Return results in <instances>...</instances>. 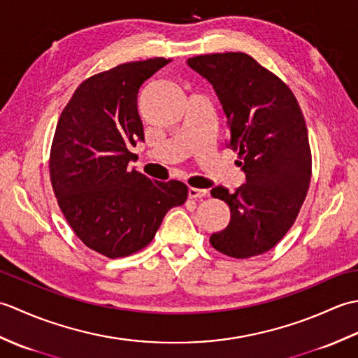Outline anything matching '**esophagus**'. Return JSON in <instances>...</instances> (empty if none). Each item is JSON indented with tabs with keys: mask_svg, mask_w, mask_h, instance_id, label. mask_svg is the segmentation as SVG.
<instances>
[{
	"mask_svg": "<svg viewBox=\"0 0 358 358\" xmlns=\"http://www.w3.org/2000/svg\"><path fill=\"white\" fill-rule=\"evenodd\" d=\"M187 194L191 199H203V196L209 195L208 189H196V187H189L187 189Z\"/></svg>",
	"mask_w": 358,
	"mask_h": 358,
	"instance_id": "esophagus-1",
	"label": "esophagus"
}]
</instances>
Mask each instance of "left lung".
<instances>
[{
	"mask_svg": "<svg viewBox=\"0 0 358 358\" xmlns=\"http://www.w3.org/2000/svg\"><path fill=\"white\" fill-rule=\"evenodd\" d=\"M215 90L229 123L226 146L246 183L237 191L217 186L212 196L227 203L231 222L210 235V245L234 258L272 249L291 229L310 183V149L305 118L283 81L241 52L187 59Z\"/></svg>",
	"mask_w": 358,
	"mask_h": 358,
	"instance_id": "1",
	"label": "left lung"
}]
</instances>
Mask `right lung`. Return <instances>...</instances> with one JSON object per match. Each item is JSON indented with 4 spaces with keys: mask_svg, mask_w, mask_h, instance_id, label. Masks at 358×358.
<instances>
[{
    "mask_svg": "<svg viewBox=\"0 0 358 358\" xmlns=\"http://www.w3.org/2000/svg\"><path fill=\"white\" fill-rule=\"evenodd\" d=\"M166 58L120 64L75 90L58 120L50 150L53 192L77 237L109 258L148 246L167 210L181 206L187 186L150 180L131 148L144 141L136 96Z\"/></svg>",
    "mask_w": 358,
    "mask_h": 358,
    "instance_id": "obj_1",
    "label": "right lung"
}]
</instances>
